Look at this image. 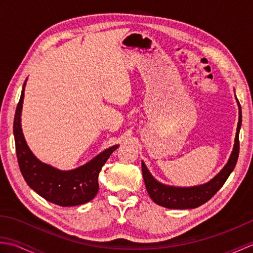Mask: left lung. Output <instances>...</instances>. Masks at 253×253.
<instances>
[{
	"label": "left lung",
	"instance_id": "8db88e82",
	"mask_svg": "<svg viewBox=\"0 0 253 253\" xmlns=\"http://www.w3.org/2000/svg\"><path fill=\"white\" fill-rule=\"evenodd\" d=\"M238 107L239 120L232 154H230L228 162L224 166L223 169L214 178L208 181L207 184L193 187H174L161 184L160 181H158L151 175L146 164L141 162L142 176L144 184H146L147 191L150 198L155 203L168 209H195L208 202L210 199L221 189L225 181L227 180L230 173L234 170L239 155V130L241 127V106L239 102Z\"/></svg>",
	"mask_w": 253,
	"mask_h": 253
}]
</instances>
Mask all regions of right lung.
Masks as SVG:
<instances>
[{
  "mask_svg": "<svg viewBox=\"0 0 253 253\" xmlns=\"http://www.w3.org/2000/svg\"><path fill=\"white\" fill-rule=\"evenodd\" d=\"M26 82L16 107L14 138L18 165L28 186L45 200L61 207H74L87 203L99 190L98 177L102 166L118 146H113L96 155L88 163L72 170H60L42 163L28 148L21 130L20 115L23 109Z\"/></svg>",
  "mask_w": 253,
  "mask_h": 253,
  "instance_id": "1",
  "label": "right lung"
}]
</instances>
